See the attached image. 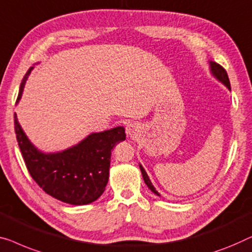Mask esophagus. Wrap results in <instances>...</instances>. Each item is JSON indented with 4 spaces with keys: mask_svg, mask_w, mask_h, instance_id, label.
<instances>
[{
    "mask_svg": "<svg viewBox=\"0 0 252 252\" xmlns=\"http://www.w3.org/2000/svg\"><path fill=\"white\" fill-rule=\"evenodd\" d=\"M138 133V127L136 124H128L126 126V134L128 135L129 137H136Z\"/></svg>",
    "mask_w": 252,
    "mask_h": 252,
    "instance_id": "1",
    "label": "esophagus"
}]
</instances>
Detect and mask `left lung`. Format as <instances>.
Listing matches in <instances>:
<instances>
[{
    "mask_svg": "<svg viewBox=\"0 0 252 252\" xmlns=\"http://www.w3.org/2000/svg\"><path fill=\"white\" fill-rule=\"evenodd\" d=\"M209 63H210V70H211V72H213V75L215 76V77H216L220 82L223 83L224 85H225L226 87H227L228 90H231V84H229V79H228L227 72H226L225 69H224L223 67H221L220 64L214 63V61H210ZM140 169H141V171H142V176H143V180H144V182H145V184L148 185V188L150 189L151 191H152L153 193H155V194L160 195L159 193H158V191H157V189H155V187H153V185H152L150 178H149L148 174H147V171L144 170V168H143V167H142L141 165H140Z\"/></svg>",
    "mask_w": 252,
    "mask_h": 252,
    "instance_id": "8db88e82",
    "label": "left lung"
}]
</instances>
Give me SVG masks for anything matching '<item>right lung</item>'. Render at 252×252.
I'll return each instance as SVG.
<instances>
[{
	"instance_id": "obj_1",
	"label": "right lung",
	"mask_w": 252,
	"mask_h": 252,
	"mask_svg": "<svg viewBox=\"0 0 252 252\" xmlns=\"http://www.w3.org/2000/svg\"><path fill=\"white\" fill-rule=\"evenodd\" d=\"M32 67L24 76L17 102ZM14 130L26 167L38 187L53 198L70 205H87L104 192L109 180L111 150L126 138L124 127L92 133L63 152L38 151L24 133L14 114Z\"/></svg>"
}]
</instances>
